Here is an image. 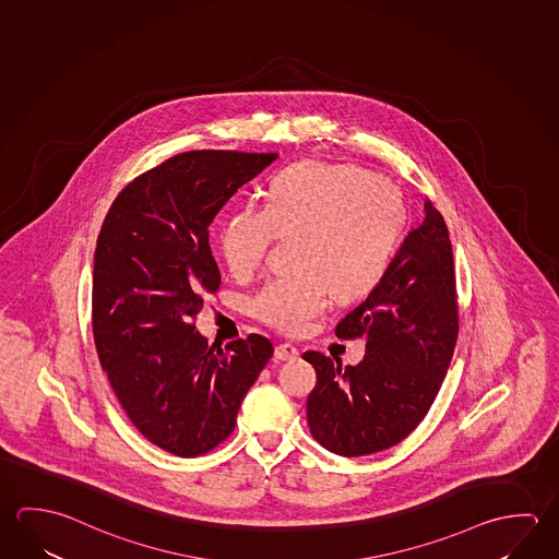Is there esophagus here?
Listing matches in <instances>:
<instances>
[{"mask_svg": "<svg viewBox=\"0 0 559 559\" xmlns=\"http://www.w3.org/2000/svg\"><path fill=\"white\" fill-rule=\"evenodd\" d=\"M298 355H300V353L294 347L293 343H278V345H276L275 357L276 359H281V361H293Z\"/></svg>", "mask_w": 559, "mask_h": 559, "instance_id": "1", "label": "esophagus"}]
</instances>
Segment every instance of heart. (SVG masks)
Returning <instances> with one entry per match:
<instances>
[{"label":"heart","mask_w":559,"mask_h":559,"mask_svg":"<svg viewBox=\"0 0 559 559\" xmlns=\"http://www.w3.org/2000/svg\"><path fill=\"white\" fill-rule=\"evenodd\" d=\"M406 224L401 190L355 165L304 160L278 173L263 207L234 212L219 251L237 278L255 275L275 237L294 236L296 271L255 294L253 312L284 333H302L332 294L357 300L377 288Z\"/></svg>","instance_id":"1"}]
</instances>
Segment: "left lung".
I'll return each instance as SVG.
<instances>
[{
    "label": "left lung",
    "mask_w": 559,
    "mask_h": 559,
    "mask_svg": "<svg viewBox=\"0 0 559 559\" xmlns=\"http://www.w3.org/2000/svg\"><path fill=\"white\" fill-rule=\"evenodd\" d=\"M381 283L335 325L340 340L365 337L357 367L320 352L306 414L313 440L343 457L401 443L424 420L450 367L460 312L450 231L430 200Z\"/></svg>",
    "instance_id": "8db88e82"
}]
</instances>
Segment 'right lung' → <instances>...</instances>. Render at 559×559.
Returning <instances> with one entry per match:
<instances>
[{
    "instance_id": "right-lung-1",
    "label": "right lung",
    "mask_w": 559,
    "mask_h": 559,
    "mask_svg": "<svg viewBox=\"0 0 559 559\" xmlns=\"http://www.w3.org/2000/svg\"><path fill=\"white\" fill-rule=\"evenodd\" d=\"M276 153L187 151L119 192L94 255L92 332L119 404L151 443L178 457L217 448L275 352L259 333L207 345L197 330L222 283L207 227Z\"/></svg>"
}]
</instances>
